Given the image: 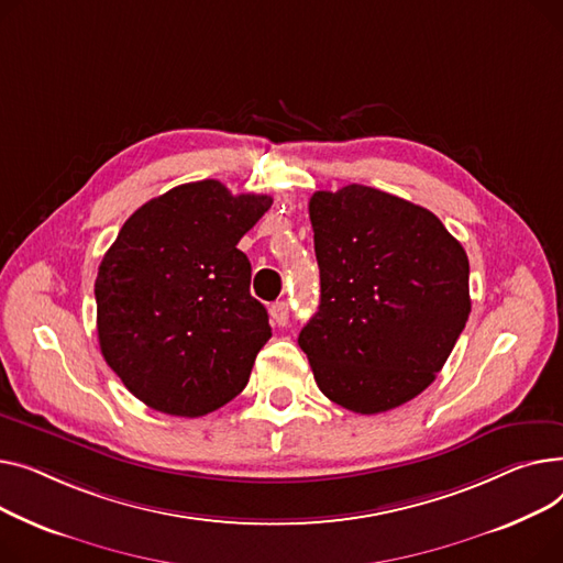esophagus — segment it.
<instances>
[{
	"label": "esophagus",
	"mask_w": 563,
	"mask_h": 563,
	"mask_svg": "<svg viewBox=\"0 0 563 563\" xmlns=\"http://www.w3.org/2000/svg\"><path fill=\"white\" fill-rule=\"evenodd\" d=\"M271 318H273V322L279 324V327L288 324V318H290L288 305H286V302H275V305L271 307Z\"/></svg>",
	"instance_id": "1"
}]
</instances>
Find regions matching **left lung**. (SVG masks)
Masks as SVG:
<instances>
[{
	"label": "left lung",
	"mask_w": 563,
	"mask_h": 563,
	"mask_svg": "<svg viewBox=\"0 0 563 563\" xmlns=\"http://www.w3.org/2000/svg\"><path fill=\"white\" fill-rule=\"evenodd\" d=\"M309 218L320 307L297 343L318 388L366 416L413 400L471 316L466 250L432 211L361 184L313 192Z\"/></svg>",
	"instance_id": "8db88e82"
}]
</instances>
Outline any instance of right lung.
I'll list each match as a JSON object with an SVG mask.
<instances>
[{"label":"right lung","mask_w":563,"mask_h":563,"mask_svg":"<svg viewBox=\"0 0 563 563\" xmlns=\"http://www.w3.org/2000/svg\"><path fill=\"white\" fill-rule=\"evenodd\" d=\"M273 205L216 179L181 184L131 216L99 263L97 339L147 407L207 416L245 388L273 336L239 241Z\"/></svg>","instance_id":"add662e5"}]
</instances>
